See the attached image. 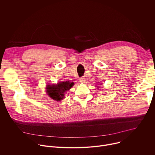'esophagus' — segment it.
I'll return each instance as SVG.
<instances>
[{
    "label": "esophagus",
    "mask_w": 155,
    "mask_h": 155,
    "mask_svg": "<svg viewBox=\"0 0 155 155\" xmlns=\"http://www.w3.org/2000/svg\"><path fill=\"white\" fill-rule=\"evenodd\" d=\"M80 82H81V83H85V81H86V80H86V79H85V78H84V77H81V78H80Z\"/></svg>",
    "instance_id": "1"
}]
</instances>
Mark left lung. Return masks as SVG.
I'll return each instance as SVG.
<instances>
[{
    "instance_id": "left-lung-1",
    "label": "left lung",
    "mask_w": 155,
    "mask_h": 155,
    "mask_svg": "<svg viewBox=\"0 0 155 155\" xmlns=\"http://www.w3.org/2000/svg\"><path fill=\"white\" fill-rule=\"evenodd\" d=\"M97 87H99V86H97Z\"/></svg>"
}]
</instances>
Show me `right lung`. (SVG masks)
<instances>
[{"mask_svg": "<svg viewBox=\"0 0 155 155\" xmlns=\"http://www.w3.org/2000/svg\"><path fill=\"white\" fill-rule=\"evenodd\" d=\"M74 84V82L69 81L59 82L57 84H48L46 87L47 94L54 101H61L65 97V93L69 91Z\"/></svg>", "mask_w": 155, "mask_h": 155, "instance_id": "add662e5", "label": "right lung"}]
</instances>
